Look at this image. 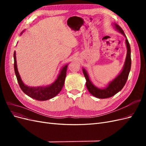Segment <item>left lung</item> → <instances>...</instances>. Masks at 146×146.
I'll use <instances>...</instances> for the list:
<instances>
[{
    "mask_svg": "<svg viewBox=\"0 0 146 146\" xmlns=\"http://www.w3.org/2000/svg\"><path fill=\"white\" fill-rule=\"evenodd\" d=\"M114 27L116 29L118 32H120L126 38L123 31L117 24H114ZM125 43L127 48V52L125 61L124 65H123V69L120 74L114 80L110 82L108 86H107L106 88H104L103 89H100V88H99L94 86L90 80L89 76H88V74L86 71V70L85 69H83V72L86 80V85L87 89L90 93L92 96H95L96 98H98L99 99H106L111 98V97L117 93L119 91H120L122 89L123 87L124 86L127 80L128 77H129L131 64L130 46L127 38L125 39Z\"/></svg>",
    "mask_w": 146,
    "mask_h": 146,
    "instance_id": "obj_1",
    "label": "left lung"
}]
</instances>
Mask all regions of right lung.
Returning a JSON list of instances; mask_svg holds the SVG:
<instances>
[{
  "instance_id": "obj_1",
  "label": "right lung",
  "mask_w": 146,
  "mask_h": 146,
  "mask_svg": "<svg viewBox=\"0 0 146 146\" xmlns=\"http://www.w3.org/2000/svg\"><path fill=\"white\" fill-rule=\"evenodd\" d=\"M24 32V31H23ZM21 33V34L23 33ZM16 52H14V68L16 76L17 78L21 89L25 94L35 100L39 101L47 100L54 98L62 90L64 86L65 78L66 76V71H67L68 64L65 65L61 69V71L58 75L56 80L52 83L51 85L45 86H38V87H30L25 84L22 81L20 75L17 70L16 60Z\"/></svg>"
}]
</instances>
